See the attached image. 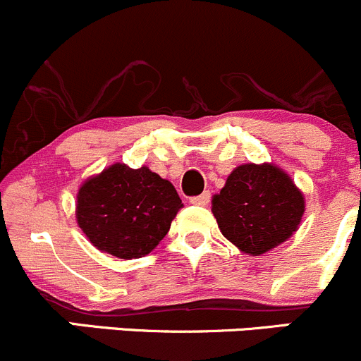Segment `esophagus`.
<instances>
[{"mask_svg": "<svg viewBox=\"0 0 361 361\" xmlns=\"http://www.w3.org/2000/svg\"><path fill=\"white\" fill-rule=\"evenodd\" d=\"M209 199H211L209 192H202V194L197 195V197H192L190 202L197 204V206H207V204H209Z\"/></svg>", "mask_w": 361, "mask_h": 361, "instance_id": "obj_1", "label": "esophagus"}]
</instances>
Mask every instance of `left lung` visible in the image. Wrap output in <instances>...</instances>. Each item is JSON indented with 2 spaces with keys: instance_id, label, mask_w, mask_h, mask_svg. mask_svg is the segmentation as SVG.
I'll return each instance as SVG.
<instances>
[{
  "instance_id": "8db88e82",
  "label": "left lung",
  "mask_w": 361,
  "mask_h": 361,
  "mask_svg": "<svg viewBox=\"0 0 361 361\" xmlns=\"http://www.w3.org/2000/svg\"><path fill=\"white\" fill-rule=\"evenodd\" d=\"M220 232L243 253L258 257L297 232L305 197L288 173L272 162L241 164L211 201Z\"/></svg>"
}]
</instances>
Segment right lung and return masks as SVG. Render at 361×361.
<instances>
[{
  "label": "right lung",
  "instance_id": "add662e5",
  "mask_svg": "<svg viewBox=\"0 0 361 361\" xmlns=\"http://www.w3.org/2000/svg\"><path fill=\"white\" fill-rule=\"evenodd\" d=\"M181 207L171 181L147 166L115 162L80 185L75 214L92 246L133 260L157 248Z\"/></svg>",
  "mask_w": 361,
  "mask_h": 361
}]
</instances>
